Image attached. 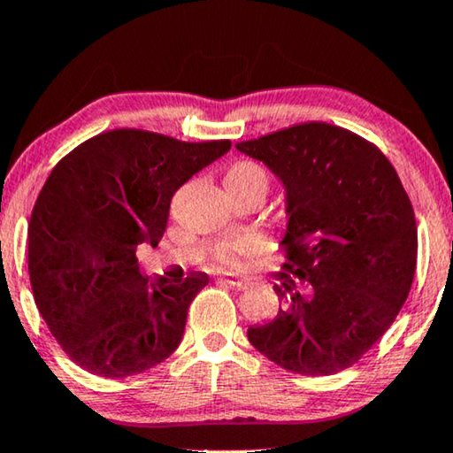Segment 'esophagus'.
Returning <instances> with one entry per match:
<instances>
[{
  "label": "esophagus",
  "instance_id": "34e87169",
  "mask_svg": "<svg viewBox=\"0 0 453 453\" xmlns=\"http://www.w3.org/2000/svg\"><path fill=\"white\" fill-rule=\"evenodd\" d=\"M219 281H220V283H226V285H231L233 289H247V288H249V281H242V280H239V277H234L233 273H225V275H220V277H219Z\"/></svg>",
  "mask_w": 453,
  "mask_h": 453
}]
</instances>
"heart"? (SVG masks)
I'll use <instances>...</instances> for the list:
<instances>
[{
	"mask_svg": "<svg viewBox=\"0 0 453 453\" xmlns=\"http://www.w3.org/2000/svg\"><path fill=\"white\" fill-rule=\"evenodd\" d=\"M226 184L267 188L269 176L263 165L250 162V159H242V162H236L228 168ZM259 249L261 241L257 239V236H236V239H226L214 249V261H219L220 265L239 267L245 257L255 255Z\"/></svg>",
	"mask_w": 453,
	"mask_h": 453,
	"instance_id": "obj_1",
	"label": "heart"
}]
</instances>
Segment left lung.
<instances>
[{"label": "left lung", "mask_w": 453, "mask_h": 453, "mask_svg": "<svg viewBox=\"0 0 453 453\" xmlns=\"http://www.w3.org/2000/svg\"><path fill=\"white\" fill-rule=\"evenodd\" d=\"M236 150L281 180L288 214L280 311L250 326L249 342L305 377L344 371L379 342L411 289V200L377 145L336 125H294Z\"/></svg>", "instance_id": "8db88e82"}]
</instances>
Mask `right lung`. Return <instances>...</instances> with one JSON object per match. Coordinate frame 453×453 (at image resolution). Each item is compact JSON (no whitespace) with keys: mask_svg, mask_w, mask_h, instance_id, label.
I'll use <instances>...</instances> for the list:
<instances>
[{"mask_svg":"<svg viewBox=\"0 0 453 453\" xmlns=\"http://www.w3.org/2000/svg\"><path fill=\"white\" fill-rule=\"evenodd\" d=\"M231 150L142 129L87 139L54 165L27 228L34 299L71 360L105 379L164 363L182 342L203 271L182 280L139 273L135 250L156 247L173 192Z\"/></svg>","mask_w":453,"mask_h":453,"instance_id":"1","label":"right lung"}]
</instances>
